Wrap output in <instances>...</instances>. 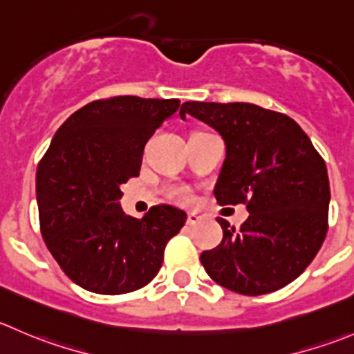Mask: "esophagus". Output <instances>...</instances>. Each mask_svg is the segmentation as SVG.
Instances as JSON below:
<instances>
[{"mask_svg":"<svg viewBox=\"0 0 354 354\" xmlns=\"http://www.w3.org/2000/svg\"><path fill=\"white\" fill-rule=\"evenodd\" d=\"M201 219H202V216L198 214V212H190V214H188V218H187V225L194 226V225H197Z\"/></svg>","mask_w":354,"mask_h":354,"instance_id":"obj_1","label":"esophagus"}]
</instances>
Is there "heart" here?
I'll use <instances>...</instances> for the list:
<instances>
[{"instance_id":"obj_1","label":"heart","mask_w":354,"mask_h":354,"mask_svg":"<svg viewBox=\"0 0 354 354\" xmlns=\"http://www.w3.org/2000/svg\"><path fill=\"white\" fill-rule=\"evenodd\" d=\"M171 197L181 204H190L192 202V194L187 188H174V190H171Z\"/></svg>"}]
</instances>
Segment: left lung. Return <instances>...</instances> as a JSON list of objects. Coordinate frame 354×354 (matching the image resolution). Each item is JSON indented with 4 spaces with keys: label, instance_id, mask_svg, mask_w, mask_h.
Masks as SVG:
<instances>
[{
    "label": "left lung",
    "instance_id": "1",
    "mask_svg": "<svg viewBox=\"0 0 354 354\" xmlns=\"http://www.w3.org/2000/svg\"><path fill=\"white\" fill-rule=\"evenodd\" d=\"M187 114L214 128L226 143L214 187L218 204H243L249 211L239 230L218 218L223 240L201 254L202 266L216 283L243 296L282 289L308 268L327 235L325 160L282 112L240 102H185L180 118Z\"/></svg>",
    "mask_w": 354,
    "mask_h": 354
}]
</instances>
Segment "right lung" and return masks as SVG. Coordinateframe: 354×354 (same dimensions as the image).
<instances>
[{"label": "right lung", "instance_id": "1", "mask_svg": "<svg viewBox=\"0 0 354 354\" xmlns=\"http://www.w3.org/2000/svg\"><path fill=\"white\" fill-rule=\"evenodd\" d=\"M180 107L178 98L112 97L75 111L37 164L41 235L62 272L107 296L145 287L187 212L160 204L143 218L119 205L121 185L140 174L145 143Z\"/></svg>", "mask_w": 354, "mask_h": 354}]
</instances>
